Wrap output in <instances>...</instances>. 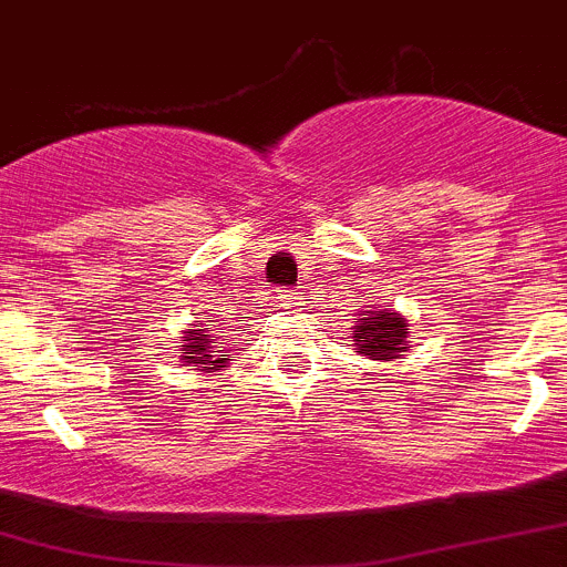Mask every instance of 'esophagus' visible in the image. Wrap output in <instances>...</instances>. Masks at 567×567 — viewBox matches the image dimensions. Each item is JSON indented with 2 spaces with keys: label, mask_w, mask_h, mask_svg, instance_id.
Here are the masks:
<instances>
[{
  "label": "esophagus",
  "mask_w": 567,
  "mask_h": 567,
  "mask_svg": "<svg viewBox=\"0 0 567 567\" xmlns=\"http://www.w3.org/2000/svg\"><path fill=\"white\" fill-rule=\"evenodd\" d=\"M278 300H280V303H284V306H292V303H298L300 295H298V292H280Z\"/></svg>",
  "instance_id": "obj_1"
}]
</instances>
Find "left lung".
<instances>
[{"instance_id": "8db88e82", "label": "left lung", "mask_w": 567, "mask_h": 567, "mask_svg": "<svg viewBox=\"0 0 567 567\" xmlns=\"http://www.w3.org/2000/svg\"><path fill=\"white\" fill-rule=\"evenodd\" d=\"M354 323L357 354H362L365 360L391 362L404 357V351H410V323L399 311L368 306L365 311L357 315Z\"/></svg>"}]
</instances>
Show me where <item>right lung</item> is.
<instances>
[{"label":"right lung","instance_id":"add662e5","mask_svg":"<svg viewBox=\"0 0 567 567\" xmlns=\"http://www.w3.org/2000/svg\"><path fill=\"white\" fill-rule=\"evenodd\" d=\"M205 320H194L188 323V329L182 331V348L179 360L185 365H194V371L202 373H219L227 371V362H230V351L221 340L225 337L216 334V329H205Z\"/></svg>","mask_w":567,"mask_h":567}]
</instances>
